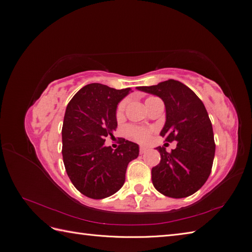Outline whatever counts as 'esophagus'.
<instances>
[{"label": "esophagus", "instance_id": "esophagus-1", "mask_svg": "<svg viewBox=\"0 0 252 252\" xmlns=\"http://www.w3.org/2000/svg\"><path fill=\"white\" fill-rule=\"evenodd\" d=\"M146 151H148V147H146V146H140V154L142 155V154H145V152Z\"/></svg>", "mask_w": 252, "mask_h": 252}]
</instances>
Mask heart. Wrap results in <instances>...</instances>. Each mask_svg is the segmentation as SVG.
I'll return each mask as SVG.
<instances>
[{"label":"heart","instance_id":"1","mask_svg":"<svg viewBox=\"0 0 252 252\" xmlns=\"http://www.w3.org/2000/svg\"><path fill=\"white\" fill-rule=\"evenodd\" d=\"M151 97H148L146 102L148 100H150ZM126 105H127V100L126 98H124V100H122L118 106H117V109H116V117L118 120L122 119L124 116V111H125V108H126ZM126 132L128 134L129 138H131L132 140H135L138 142H144L146 141L149 135H150V130L149 129H146V128H142V127H134V126H128L126 128Z\"/></svg>","mask_w":252,"mask_h":252}]
</instances>
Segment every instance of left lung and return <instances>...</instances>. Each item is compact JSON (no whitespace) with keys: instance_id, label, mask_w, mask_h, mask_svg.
<instances>
[{"instance_id":"8db88e82","label":"left lung","mask_w":252,"mask_h":252,"mask_svg":"<svg viewBox=\"0 0 252 252\" xmlns=\"http://www.w3.org/2000/svg\"><path fill=\"white\" fill-rule=\"evenodd\" d=\"M136 89L162 98L166 123L161 135L167 142L177 141L171 152L157 148L161 161L151 170L152 184L158 192L174 199L193 194L207 181L216 152L212 125L203 102L175 80Z\"/></svg>"}]
</instances>
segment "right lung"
<instances>
[{
	"label": "right lung",
	"instance_id": "obj_1",
	"mask_svg": "<svg viewBox=\"0 0 252 252\" xmlns=\"http://www.w3.org/2000/svg\"><path fill=\"white\" fill-rule=\"evenodd\" d=\"M129 91L93 83L80 89L67 105L63 162L73 186L90 199H104L120 190L129 162L139 156L138 144L125 139L116 150L104 145L106 136H113L118 127L117 106Z\"/></svg>",
	"mask_w": 252,
	"mask_h": 252
}]
</instances>
